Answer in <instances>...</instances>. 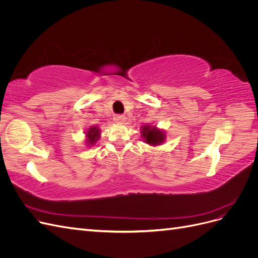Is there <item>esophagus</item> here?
I'll return each instance as SVG.
<instances>
[{"label":"esophagus","instance_id":"34e87169","mask_svg":"<svg viewBox=\"0 0 258 258\" xmlns=\"http://www.w3.org/2000/svg\"><path fill=\"white\" fill-rule=\"evenodd\" d=\"M114 120H115L116 122H120V123H122V122H124V120H126V117H124L123 115L117 114V115H115V116H114Z\"/></svg>","mask_w":258,"mask_h":258}]
</instances>
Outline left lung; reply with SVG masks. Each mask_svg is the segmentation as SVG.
<instances>
[{
    "label": "left lung",
    "instance_id": "8db88e82",
    "mask_svg": "<svg viewBox=\"0 0 258 258\" xmlns=\"http://www.w3.org/2000/svg\"><path fill=\"white\" fill-rule=\"evenodd\" d=\"M141 136L145 143L153 146L160 145L161 143L165 142L166 139L165 132L161 131L160 129H157L155 126H148V124H145V126L142 127Z\"/></svg>",
    "mask_w": 258,
    "mask_h": 258
}]
</instances>
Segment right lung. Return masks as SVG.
I'll list each match as a JSON object with an SVG mask.
<instances>
[{"label":"right lung","mask_w":258,"mask_h":258,"mask_svg":"<svg viewBox=\"0 0 258 258\" xmlns=\"http://www.w3.org/2000/svg\"><path fill=\"white\" fill-rule=\"evenodd\" d=\"M86 137L88 145H93L100 139V129L98 127H90L86 132Z\"/></svg>","instance_id":"right-lung-1"}]
</instances>
